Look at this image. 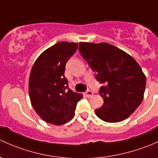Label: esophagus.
<instances>
[{
    "instance_id": "obj_1",
    "label": "esophagus",
    "mask_w": 158,
    "mask_h": 158,
    "mask_svg": "<svg viewBox=\"0 0 158 158\" xmlns=\"http://www.w3.org/2000/svg\"><path fill=\"white\" fill-rule=\"evenodd\" d=\"M86 96H87V97H90L93 96V92L91 90H87V92H86Z\"/></svg>"
}]
</instances>
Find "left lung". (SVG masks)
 I'll list each match as a JSON object with an SVG mask.
<instances>
[{"label":"left lung","mask_w":158,"mask_h":158,"mask_svg":"<svg viewBox=\"0 0 158 158\" xmlns=\"http://www.w3.org/2000/svg\"><path fill=\"white\" fill-rule=\"evenodd\" d=\"M79 52L96 73L103 106L95 110L100 119L118 123L127 118L144 98L146 77L130 55L106 43H80Z\"/></svg>","instance_id":"left-lung-1"}]
</instances>
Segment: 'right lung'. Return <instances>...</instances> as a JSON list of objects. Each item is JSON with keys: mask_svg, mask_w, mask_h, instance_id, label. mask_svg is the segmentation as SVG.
Masks as SVG:
<instances>
[{"mask_svg": "<svg viewBox=\"0 0 158 158\" xmlns=\"http://www.w3.org/2000/svg\"><path fill=\"white\" fill-rule=\"evenodd\" d=\"M77 43L60 42L37 58L29 79L31 104L45 122L61 126L72 119L77 102L83 95L68 86L65 64L75 53Z\"/></svg>", "mask_w": 158, "mask_h": 158, "instance_id": "obj_1", "label": "right lung"}]
</instances>
